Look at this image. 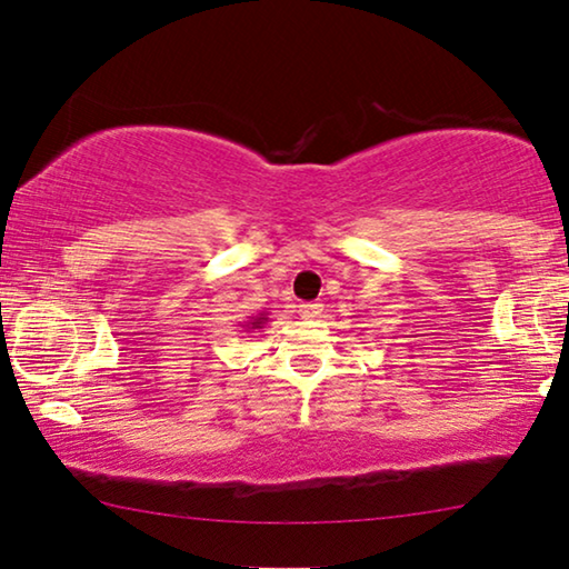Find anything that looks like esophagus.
<instances>
[{
  "mask_svg": "<svg viewBox=\"0 0 569 569\" xmlns=\"http://www.w3.org/2000/svg\"><path fill=\"white\" fill-rule=\"evenodd\" d=\"M299 313H301L303 319H317L319 313H321V303H317V301L301 303V307H299Z\"/></svg>",
  "mask_w": 569,
  "mask_h": 569,
  "instance_id": "1",
  "label": "esophagus"
}]
</instances>
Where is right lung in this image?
<instances>
[{"instance_id": "obj_1", "label": "right lung", "mask_w": 569, "mask_h": 569, "mask_svg": "<svg viewBox=\"0 0 569 569\" xmlns=\"http://www.w3.org/2000/svg\"><path fill=\"white\" fill-rule=\"evenodd\" d=\"M266 321H268V311H260V313H256V317H248V321H240V327L244 329V332H250V329L266 327Z\"/></svg>"}]
</instances>
